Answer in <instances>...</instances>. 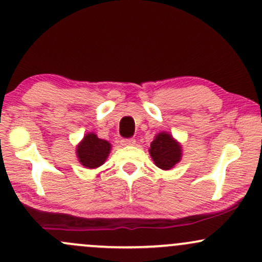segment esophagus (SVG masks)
Here are the masks:
<instances>
[{
  "instance_id": "esophagus-1",
  "label": "esophagus",
  "mask_w": 262,
  "mask_h": 262,
  "mask_svg": "<svg viewBox=\"0 0 262 262\" xmlns=\"http://www.w3.org/2000/svg\"><path fill=\"white\" fill-rule=\"evenodd\" d=\"M123 145H134L136 144V139L134 138H128V139H123L122 140Z\"/></svg>"
}]
</instances>
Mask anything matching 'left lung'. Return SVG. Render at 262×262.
Instances as JSON below:
<instances>
[{"mask_svg":"<svg viewBox=\"0 0 262 262\" xmlns=\"http://www.w3.org/2000/svg\"><path fill=\"white\" fill-rule=\"evenodd\" d=\"M155 165L164 170L171 169L182 158V148L170 134L160 133L155 137L149 149Z\"/></svg>","mask_w":262,"mask_h":262,"instance_id":"left-lung-1","label":"left lung"}]
</instances>
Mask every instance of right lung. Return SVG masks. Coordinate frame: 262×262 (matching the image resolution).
Here are the masks:
<instances>
[{"mask_svg": "<svg viewBox=\"0 0 262 262\" xmlns=\"http://www.w3.org/2000/svg\"><path fill=\"white\" fill-rule=\"evenodd\" d=\"M109 151H111V144L107 140L99 139L93 133L87 134L77 148L80 164L89 169L102 165L107 159Z\"/></svg>", "mask_w": 262, "mask_h": 262, "instance_id": "obj_1", "label": "right lung"}]
</instances>
